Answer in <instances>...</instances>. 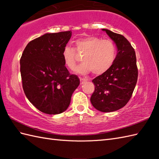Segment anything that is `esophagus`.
Here are the masks:
<instances>
[{"label": "esophagus", "instance_id": "esophagus-1", "mask_svg": "<svg viewBox=\"0 0 159 159\" xmlns=\"http://www.w3.org/2000/svg\"><path fill=\"white\" fill-rule=\"evenodd\" d=\"M80 85H82L85 81H87V79H83V78H80Z\"/></svg>", "mask_w": 159, "mask_h": 159}]
</instances>
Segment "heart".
<instances>
[{
  "instance_id": "b5f03b06",
  "label": "heart",
  "mask_w": 159,
  "mask_h": 159,
  "mask_svg": "<svg viewBox=\"0 0 159 159\" xmlns=\"http://www.w3.org/2000/svg\"><path fill=\"white\" fill-rule=\"evenodd\" d=\"M74 46L78 53L84 54L83 63L76 67L77 73L86 74L92 71L95 75H100L107 72L116 61V46L110 39L88 36L75 40ZM76 50L70 46H66L62 51L64 63L70 70H74L76 65Z\"/></svg>"
}]
</instances>
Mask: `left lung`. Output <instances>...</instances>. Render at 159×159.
Segmentation results:
<instances>
[{"instance_id":"8db88e82","label":"left lung","mask_w":159,"mask_h":159,"mask_svg":"<svg viewBox=\"0 0 159 159\" xmlns=\"http://www.w3.org/2000/svg\"><path fill=\"white\" fill-rule=\"evenodd\" d=\"M116 43L117 53L111 68L96 77L95 90L91 96L93 107L102 112H112L124 107L133 95L138 69L134 49L122 35L102 29Z\"/></svg>"}]
</instances>
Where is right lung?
I'll return each instance as SVG.
<instances>
[{
  "label": "right lung",
  "instance_id": "obj_1",
  "mask_svg": "<svg viewBox=\"0 0 159 159\" xmlns=\"http://www.w3.org/2000/svg\"><path fill=\"white\" fill-rule=\"evenodd\" d=\"M72 32L46 33L30 42L20 58L22 87L28 100L39 111L55 115L65 111L80 84L65 66L62 51Z\"/></svg>",
  "mask_w": 159,
  "mask_h": 159
}]
</instances>
